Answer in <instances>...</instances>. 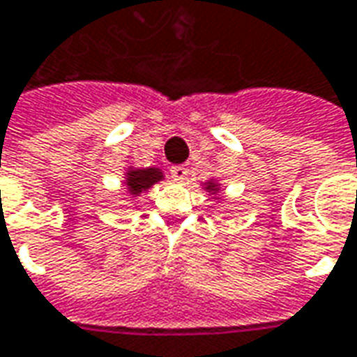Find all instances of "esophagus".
Listing matches in <instances>:
<instances>
[{"mask_svg": "<svg viewBox=\"0 0 357 357\" xmlns=\"http://www.w3.org/2000/svg\"><path fill=\"white\" fill-rule=\"evenodd\" d=\"M171 174H173L174 181H184L188 176V167L186 165H174V167H171Z\"/></svg>", "mask_w": 357, "mask_h": 357, "instance_id": "1", "label": "esophagus"}]
</instances>
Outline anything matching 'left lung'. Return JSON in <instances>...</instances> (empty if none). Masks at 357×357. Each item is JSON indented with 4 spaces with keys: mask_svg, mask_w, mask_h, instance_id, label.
Wrapping results in <instances>:
<instances>
[{
    "mask_svg": "<svg viewBox=\"0 0 357 357\" xmlns=\"http://www.w3.org/2000/svg\"><path fill=\"white\" fill-rule=\"evenodd\" d=\"M204 188H206V192H210V194H220L221 184H220V183H215V181L211 178V181H208V183L204 184Z\"/></svg>",
    "mask_w": 357,
    "mask_h": 357,
    "instance_id": "1",
    "label": "left lung"
}]
</instances>
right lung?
Listing matches in <instances>:
<instances>
[{
	"mask_svg": "<svg viewBox=\"0 0 357 357\" xmlns=\"http://www.w3.org/2000/svg\"><path fill=\"white\" fill-rule=\"evenodd\" d=\"M163 181V173L157 167H147V169H136V167H128L124 173V186H126L128 194L134 198L139 196L142 192L149 190L153 184Z\"/></svg>",
	"mask_w": 357,
	"mask_h": 357,
	"instance_id": "add662e5",
	"label": "right lung"
}]
</instances>
